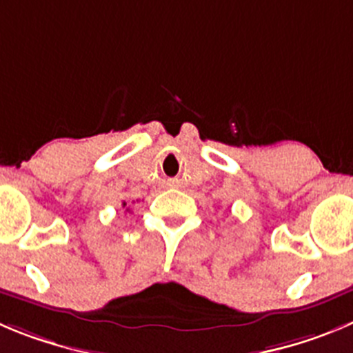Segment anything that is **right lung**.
I'll return each instance as SVG.
<instances>
[{
  "label": "right lung",
  "instance_id": "right-lung-1",
  "mask_svg": "<svg viewBox=\"0 0 353 353\" xmlns=\"http://www.w3.org/2000/svg\"><path fill=\"white\" fill-rule=\"evenodd\" d=\"M125 205H127V202H123V207H125Z\"/></svg>",
  "mask_w": 353,
  "mask_h": 353
}]
</instances>
